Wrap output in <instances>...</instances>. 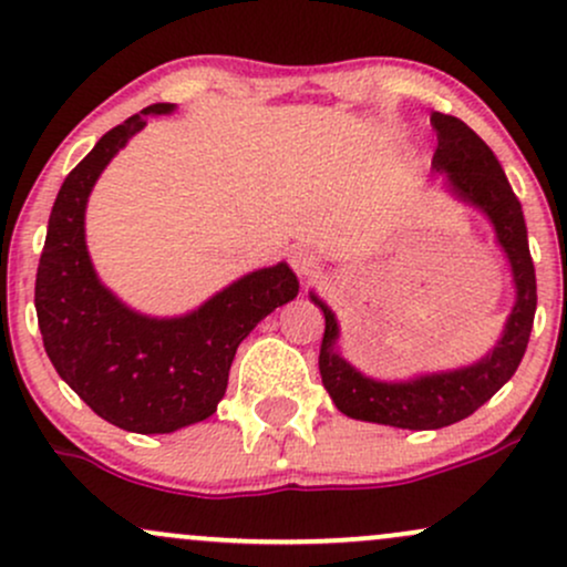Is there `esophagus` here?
<instances>
[{
	"mask_svg": "<svg viewBox=\"0 0 567 567\" xmlns=\"http://www.w3.org/2000/svg\"><path fill=\"white\" fill-rule=\"evenodd\" d=\"M290 266L296 269L298 277L309 279V277L317 275V269H320V258H317L315 252L309 250V247H296V250H292V256H290Z\"/></svg>",
	"mask_w": 567,
	"mask_h": 567,
	"instance_id": "obj_1",
	"label": "esophagus"
}]
</instances>
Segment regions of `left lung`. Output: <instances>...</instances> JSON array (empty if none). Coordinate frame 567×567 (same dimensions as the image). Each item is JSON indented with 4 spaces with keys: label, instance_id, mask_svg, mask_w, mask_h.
<instances>
[{
    "label": "left lung",
    "instance_id": "obj_1",
    "mask_svg": "<svg viewBox=\"0 0 567 567\" xmlns=\"http://www.w3.org/2000/svg\"><path fill=\"white\" fill-rule=\"evenodd\" d=\"M432 127L437 130L432 171L445 173L447 192L491 218L498 245L509 258L517 298L496 347L470 368L419 375L410 381L368 379L338 354L336 315L322 298L309 292L311 301L324 315L320 375L336 408L349 419L415 429V432L451 426L483 408L517 370L528 349L533 315H536V269L528 247V229H525L523 207L514 197L496 154L458 116L434 112Z\"/></svg>",
    "mask_w": 567,
    "mask_h": 567
}]
</instances>
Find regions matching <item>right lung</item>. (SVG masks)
<instances>
[{"label": "right lung", "instance_id": "add662e5", "mask_svg": "<svg viewBox=\"0 0 567 567\" xmlns=\"http://www.w3.org/2000/svg\"><path fill=\"white\" fill-rule=\"evenodd\" d=\"M173 109L154 103L133 114L66 175L50 213L34 288L44 351L58 375L103 421L138 434H167L216 413L239 343L298 296L288 264L250 271L171 320L138 315L103 288L84 245L87 197L114 154L146 127V114Z\"/></svg>", "mask_w": 567, "mask_h": 567}]
</instances>
